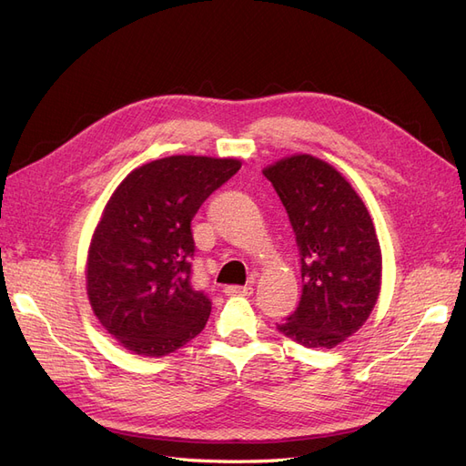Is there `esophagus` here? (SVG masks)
Segmentation results:
<instances>
[{"label":"esophagus","mask_w":466,"mask_h":466,"mask_svg":"<svg viewBox=\"0 0 466 466\" xmlns=\"http://www.w3.org/2000/svg\"><path fill=\"white\" fill-rule=\"evenodd\" d=\"M223 291L228 295H250L252 288L250 286H228Z\"/></svg>","instance_id":"obj_1"}]
</instances>
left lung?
Returning <instances> with one entry per match:
<instances>
[{"label":"left lung","mask_w":466,"mask_h":466,"mask_svg":"<svg viewBox=\"0 0 466 466\" xmlns=\"http://www.w3.org/2000/svg\"><path fill=\"white\" fill-rule=\"evenodd\" d=\"M284 204L301 260V298L278 330L334 348L368 320L380 289V248L368 208L334 167L293 155L264 168Z\"/></svg>","instance_id":"obj_1"}]
</instances>
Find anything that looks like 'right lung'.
<instances>
[{
	"mask_svg": "<svg viewBox=\"0 0 466 466\" xmlns=\"http://www.w3.org/2000/svg\"><path fill=\"white\" fill-rule=\"evenodd\" d=\"M241 163L196 155L151 161L126 177L91 238L87 293L96 319L134 354L161 358L198 336L208 293L192 286L196 211Z\"/></svg>",
	"mask_w": 466,
	"mask_h": 466,
	"instance_id": "1",
	"label": "right lung"
}]
</instances>
